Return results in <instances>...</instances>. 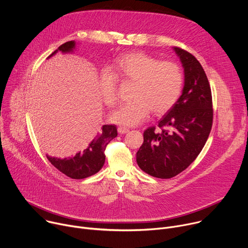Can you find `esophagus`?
<instances>
[{
    "instance_id": "34e87169",
    "label": "esophagus",
    "mask_w": 248,
    "mask_h": 248,
    "mask_svg": "<svg viewBox=\"0 0 248 248\" xmlns=\"http://www.w3.org/2000/svg\"><path fill=\"white\" fill-rule=\"evenodd\" d=\"M118 131H119V133H121V134H124V133L128 132L129 129L126 128V127H124V126H119V127H118Z\"/></svg>"
}]
</instances>
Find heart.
Wrapping results in <instances>:
<instances>
[{
  "label": "heart",
  "mask_w": 248,
  "mask_h": 248,
  "mask_svg": "<svg viewBox=\"0 0 248 248\" xmlns=\"http://www.w3.org/2000/svg\"><path fill=\"white\" fill-rule=\"evenodd\" d=\"M115 74L104 69L99 89L104 103L115 107L119 101L118 78L135 83L132 102L125 103L112 115L115 124L133 126L146 120L152 111L160 116L169 112L181 97L184 74L181 66L170 61H160L144 53H130L118 58Z\"/></svg>",
  "instance_id": "b5f03b06"
}]
</instances>
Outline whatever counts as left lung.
I'll list each match as a JSON object with an SVG mask.
<instances>
[{"label": "left lung", "mask_w": 248, "mask_h": 248, "mask_svg": "<svg viewBox=\"0 0 248 248\" xmlns=\"http://www.w3.org/2000/svg\"><path fill=\"white\" fill-rule=\"evenodd\" d=\"M185 67L183 94L156 126L143 132L136 153L139 168L158 179H170L185 170L203 149L213 124V103L206 74L189 52L174 47Z\"/></svg>", "instance_id": "left-lung-1"}]
</instances>
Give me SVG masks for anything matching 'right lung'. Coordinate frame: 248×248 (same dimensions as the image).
I'll use <instances>...</instances> for the list:
<instances>
[{
  "label": "right lung",
  "mask_w": 248,
  "mask_h": 248,
  "mask_svg": "<svg viewBox=\"0 0 248 248\" xmlns=\"http://www.w3.org/2000/svg\"><path fill=\"white\" fill-rule=\"evenodd\" d=\"M75 41H68L61 45L48 58L62 51L67 53L75 48ZM118 135V129L115 124H105L101 127V132L92 142L84 149L75 155L65 159H57L47 156L49 162L61 172L74 180H82L98 172L105 164V150L110 141Z\"/></svg>",
  "instance_id": "obj_1"
}]
</instances>
